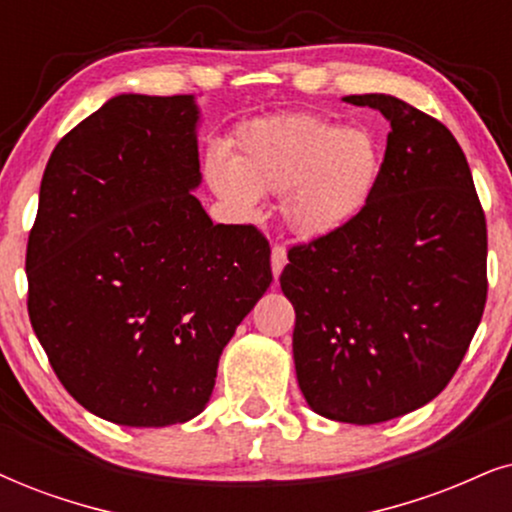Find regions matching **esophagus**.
Here are the masks:
<instances>
[{"label": "esophagus", "instance_id": "34e87169", "mask_svg": "<svg viewBox=\"0 0 512 512\" xmlns=\"http://www.w3.org/2000/svg\"><path fill=\"white\" fill-rule=\"evenodd\" d=\"M286 262H288L286 248H281V245H274V248H271V274H274V278L281 276V271H283V267H286Z\"/></svg>", "mask_w": 512, "mask_h": 512}]
</instances>
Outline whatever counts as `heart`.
Instances as JSON below:
<instances>
[{
  "label": "heart",
  "instance_id": "obj_1",
  "mask_svg": "<svg viewBox=\"0 0 512 512\" xmlns=\"http://www.w3.org/2000/svg\"><path fill=\"white\" fill-rule=\"evenodd\" d=\"M383 151L366 127L307 113L245 122L234 153L212 146L203 174L229 210L252 217L262 196H281V219L302 241L345 231L364 215L378 189Z\"/></svg>",
  "mask_w": 512,
  "mask_h": 512
}]
</instances>
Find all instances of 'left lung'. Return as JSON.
Instances as JSON below:
<instances>
[{"mask_svg": "<svg viewBox=\"0 0 512 512\" xmlns=\"http://www.w3.org/2000/svg\"><path fill=\"white\" fill-rule=\"evenodd\" d=\"M392 132L378 189L340 234L288 252L297 385L314 413L373 425L454 378L487 302V222L454 134L390 94L345 96Z\"/></svg>", "mask_w": 512, "mask_h": 512, "instance_id": "left-lung-1", "label": "left lung"}]
</instances>
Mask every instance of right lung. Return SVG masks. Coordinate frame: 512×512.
<instances>
[{
  "label": "right lung",
  "mask_w": 512,
  "mask_h": 512,
  "mask_svg": "<svg viewBox=\"0 0 512 512\" xmlns=\"http://www.w3.org/2000/svg\"><path fill=\"white\" fill-rule=\"evenodd\" d=\"M200 118L193 94H118L42 177L30 323L70 397L127 428L208 406L222 349L271 283L260 231L212 224L193 196Z\"/></svg>",
  "instance_id": "obj_1"
}]
</instances>
